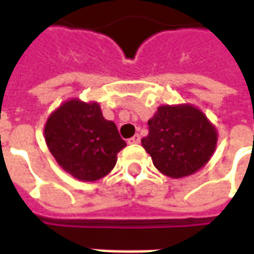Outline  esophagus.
I'll list each match as a JSON object with an SVG mask.
<instances>
[{"instance_id":"1","label":"esophagus","mask_w":254,"mask_h":254,"mask_svg":"<svg viewBox=\"0 0 254 254\" xmlns=\"http://www.w3.org/2000/svg\"><path fill=\"white\" fill-rule=\"evenodd\" d=\"M127 143H129V144H138V143H140V136H138V134H134L132 138H129V140H127Z\"/></svg>"}]
</instances>
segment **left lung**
I'll list each match as a JSON object with an SVG mask.
<instances>
[{"mask_svg":"<svg viewBox=\"0 0 254 254\" xmlns=\"http://www.w3.org/2000/svg\"><path fill=\"white\" fill-rule=\"evenodd\" d=\"M216 143V127L189 103L159 106L148 121V136L141 138L155 167L171 178L191 176L204 167Z\"/></svg>","mask_w":254,"mask_h":254,"instance_id":"obj_1","label":"left lung"}]
</instances>
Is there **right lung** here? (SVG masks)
Wrapping results in <instances>:
<instances>
[{
  "mask_svg": "<svg viewBox=\"0 0 254 254\" xmlns=\"http://www.w3.org/2000/svg\"><path fill=\"white\" fill-rule=\"evenodd\" d=\"M47 148L64 170L76 180L98 181L117 163L127 147L116 124L107 121L98 102L73 98L49 116L45 125Z\"/></svg>",
  "mask_w": 254,
  "mask_h": 254,
  "instance_id": "right-lung-1",
  "label": "right lung"
}]
</instances>
